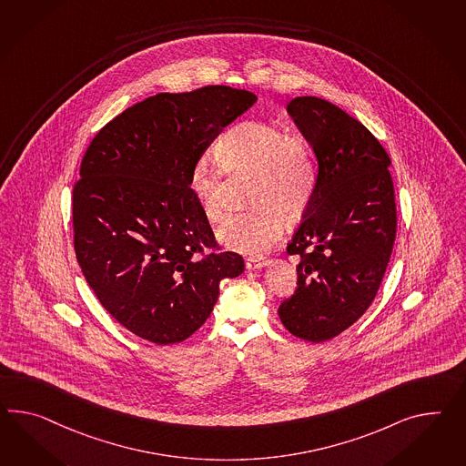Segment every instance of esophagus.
<instances>
[{
    "label": "esophagus",
    "instance_id": "1",
    "mask_svg": "<svg viewBox=\"0 0 466 466\" xmlns=\"http://www.w3.org/2000/svg\"><path fill=\"white\" fill-rule=\"evenodd\" d=\"M267 265V258H263V257H248L247 260H245V267H247V270H258V268H263Z\"/></svg>",
    "mask_w": 466,
    "mask_h": 466
}]
</instances>
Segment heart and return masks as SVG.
<instances>
[{"instance_id":"1","label":"heart","mask_w":466,"mask_h":466,"mask_svg":"<svg viewBox=\"0 0 466 466\" xmlns=\"http://www.w3.org/2000/svg\"><path fill=\"white\" fill-rule=\"evenodd\" d=\"M218 154L231 172H251L247 211L229 216L218 237L229 250L258 255L272 248L287 219L302 215L314 199L319 168L309 145L270 123L245 121L228 130ZM223 172L209 154L198 157L189 189L211 221H221L227 204L221 192Z\"/></svg>"}]
</instances>
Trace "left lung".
<instances>
[{"mask_svg": "<svg viewBox=\"0 0 466 466\" xmlns=\"http://www.w3.org/2000/svg\"><path fill=\"white\" fill-rule=\"evenodd\" d=\"M287 111L318 158L319 184L287 245L298 255V289L280 321L321 343L369 309L394 248L397 211L390 157L359 120L329 101L294 97Z\"/></svg>", "mask_w": 466, "mask_h": 466, "instance_id": "8db88e82", "label": "left lung"}]
</instances>
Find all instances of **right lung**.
Masks as SVG:
<instances>
[{
	"mask_svg": "<svg viewBox=\"0 0 466 466\" xmlns=\"http://www.w3.org/2000/svg\"><path fill=\"white\" fill-rule=\"evenodd\" d=\"M255 101L229 86L158 93L105 125L84 154L72 191L76 258L103 308L147 341L187 339L219 282L245 270L241 255L219 250L189 176Z\"/></svg>",
	"mask_w": 466,
	"mask_h": 466,
	"instance_id": "obj_1",
	"label": "right lung"
}]
</instances>
